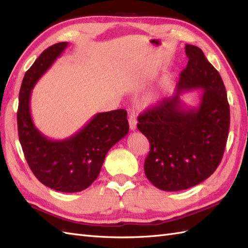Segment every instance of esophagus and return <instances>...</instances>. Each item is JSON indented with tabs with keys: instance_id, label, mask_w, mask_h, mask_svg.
Here are the masks:
<instances>
[{
	"instance_id": "34e87169",
	"label": "esophagus",
	"mask_w": 248,
	"mask_h": 248,
	"mask_svg": "<svg viewBox=\"0 0 248 248\" xmlns=\"http://www.w3.org/2000/svg\"><path fill=\"white\" fill-rule=\"evenodd\" d=\"M129 127H130V130L134 131L136 129V124H138V120H136V117L134 114H130L129 115Z\"/></svg>"
}]
</instances>
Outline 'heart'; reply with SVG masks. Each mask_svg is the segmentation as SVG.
I'll use <instances>...</instances> for the list:
<instances>
[{
  "instance_id": "1",
  "label": "heart",
  "mask_w": 248,
  "mask_h": 248,
  "mask_svg": "<svg viewBox=\"0 0 248 248\" xmlns=\"http://www.w3.org/2000/svg\"><path fill=\"white\" fill-rule=\"evenodd\" d=\"M159 101V97L154 96V97H150V102H156Z\"/></svg>"
}]
</instances>
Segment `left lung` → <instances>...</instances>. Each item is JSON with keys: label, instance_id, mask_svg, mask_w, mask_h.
<instances>
[{"label": "left lung", "instance_id": "left-lung-1", "mask_svg": "<svg viewBox=\"0 0 248 248\" xmlns=\"http://www.w3.org/2000/svg\"><path fill=\"white\" fill-rule=\"evenodd\" d=\"M188 62L176 94L139 116L138 129L150 143L145 175L157 188L182 191L197 186L217 170L227 143L230 109L218 71L196 46L186 45ZM202 89L197 108H186L178 94Z\"/></svg>", "mask_w": 248, "mask_h": 248}]
</instances>
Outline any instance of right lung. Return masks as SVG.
I'll use <instances>...</instances> for the list:
<instances>
[{
  "label": "right lung",
  "instance_id": "add662e5",
  "mask_svg": "<svg viewBox=\"0 0 248 248\" xmlns=\"http://www.w3.org/2000/svg\"><path fill=\"white\" fill-rule=\"evenodd\" d=\"M68 46L60 43L45 50L25 72L19 93L18 134L25 160L46 186L64 193L87 188L101 170L108 151L129 132L127 110L115 109L93 116L75 135L49 140L31 120V89Z\"/></svg>",
  "mask_w": 248,
  "mask_h": 248
}]
</instances>
